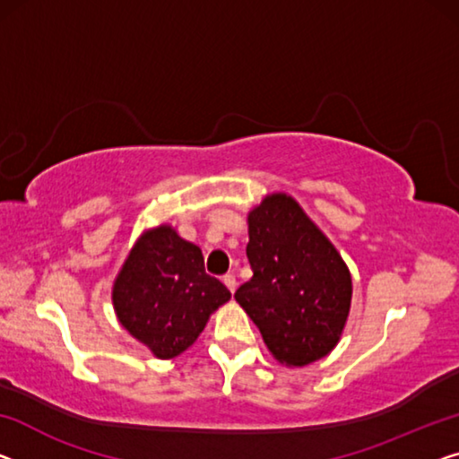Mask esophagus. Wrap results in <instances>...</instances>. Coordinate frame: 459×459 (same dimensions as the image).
I'll return each instance as SVG.
<instances>
[{
    "label": "esophagus",
    "instance_id": "obj_1",
    "mask_svg": "<svg viewBox=\"0 0 459 459\" xmlns=\"http://www.w3.org/2000/svg\"><path fill=\"white\" fill-rule=\"evenodd\" d=\"M222 282L227 284V289H229L230 292H235V290H237V278L232 276V273H227V276L222 278Z\"/></svg>",
    "mask_w": 459,
    "mask_h": 459
}]
</instances>
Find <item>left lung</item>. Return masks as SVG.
<instances>
[{"instance_id": "8db88e82", "label": "left lung", "mask_w": 459, "mask_h": 459, "mask_svg": "<svg viewBox=\"0 0 459 459\" xmlns=\"http://www.w3.org/2000/svg\"><path fill=\"white\" fill-rule=\"evenodd\" d=\"M253 276L237 303L259 327L273 359L305 367L338 344L352 299L344 259L286 194L264 197L247 216Z\"/></svg>"}]
</instances>
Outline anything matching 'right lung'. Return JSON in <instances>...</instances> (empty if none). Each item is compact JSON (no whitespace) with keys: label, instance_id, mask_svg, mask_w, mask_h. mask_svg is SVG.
Listing matches in <instances>:
<instances>
[{"label":"right lung","instance_id":"right-lung-1","mask_svg":"<svg viewBox=\"0 0 459 459\" xmlns=\"http://www.w3.org/2000/svg\"><path fill=\"white\" fill-rule=\"evenodd\" d=\"M229 299L227 286L204 270L202 249L169 224L143 232L113 284L119 324L159 359L187 351Z\"/></svg>","mask_w":459,"mask_h":459}]
</instances>
